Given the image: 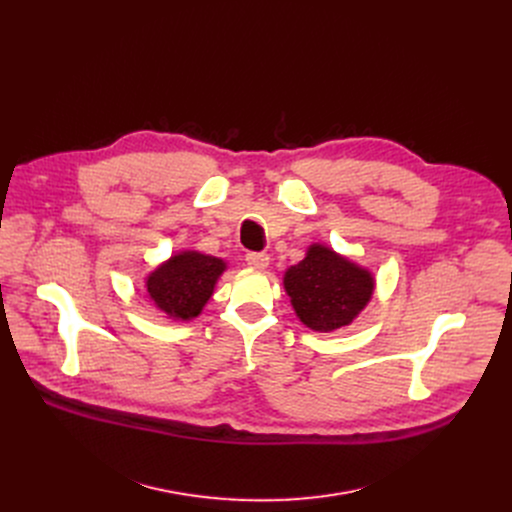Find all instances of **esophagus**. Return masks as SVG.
I'll list each match as a JSON object with an SVG mask.
<instances>
[{"instance_id": "esophagus-1", "label": "esophagus", "mask_w": 512, "mask_h": 512, "mask_svg": "<svg viewBox=\"0 0 512 512\" xmlns=\"http://www.w3.org/2000/svg\"><path fill=\"white\" fill-rule=\"evenodd\" d=\"M245 261L249 267L253 269H265L269 265V255L267 253H257V251H249L245 255Z\"/></svg>"}]
</instances>
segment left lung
Returning a JSON list of instances; mask_svg holds the SVG:
<instances>
[{
	"mask_svg": "<svg viewBox=\"0 0 512 512\" xmlns=\"http://www.w3.org/2000/svg\"><path fill=\"white\" fill-rule=\"evenodd\" d=\"M283 285L291 306L308 328L332 332L348 326L369 304L375 279L332 249L312 245L304 261L285 271Z\"/></svg>",
	"mask_w": 512,
	"mask_h": 512,
	"instance_id": "left-lung-1",
	"label": "left lung"
}]
</instances>
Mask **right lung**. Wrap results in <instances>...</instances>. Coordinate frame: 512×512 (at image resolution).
Instances as JSON below:
<instances>
[{"instance_id":"1","label":"right lung","mask_w":512,"mask_h":512,"mask_svg":"<svg viewBox=\"0 0 512 512\" xmlns=\"http://www.w3.org/2000/svg\"><path fill=\"white\" fill-rule=\"evenodd\" d=\"M225 269L223 259L184 251L160 265L145 281V287L154 304L168 316L190 320L202 312L218 275Z\"/></svg>"}]
</instances>
